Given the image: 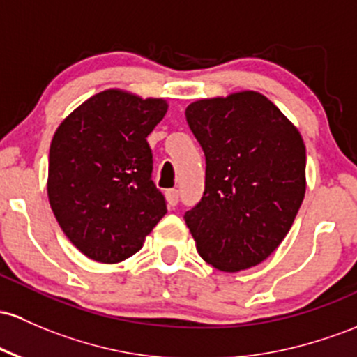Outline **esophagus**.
<instances>
[{"label":"esophagus","instance_id":"esophagus-1","mask_svg":"<svg viewBox=\"0 0 357 357\" xmlns=\"http://www.w3.org/2000/svg\"><path fill=\"white\" fill-rule=\"evenodd\" d=\"M166 199H167V205L174 208V206L179 203V191L178 190H167Z\"/></svg>","mask_w":357,"mask_h":357}]
</instances>
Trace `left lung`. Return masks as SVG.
Masks as SVG:
<instances>
[{
    "instance_id": "1",
    "label": "left lung",
    "mask_w": 357,
    "mask_h": 357,
    "mask_svg": "<svg viewBox=\"0 0 357 357\" xmlns=\"http://www.w3.org/2000/svg\"><path fill=\"white\" fill-rule=\"evenodd\" d=\"M205 152V191L185 213L197 249L213 268L257 266L291 229L305 197L300 132L266 96L242 91L186 108Z\"/></svg>"
}]
</instances>
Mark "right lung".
<instances>
[{"label": "right lung", "instance_id": "obj_1", "mask_svg": "<svg viewBox=\"0 0 357 357\" xmlns=\"http://www.w3.org/2000/svg\"><path fill=\"white\" fill-rule=\"evenodd\" d=\"M166 112L164 100L107 89L57 128L49 152L50 208L89 259L115 264L134 256L166 215L147 144Z\"/></svg>", "mask_w": 357, "mask_h": 357}]
</instances>
